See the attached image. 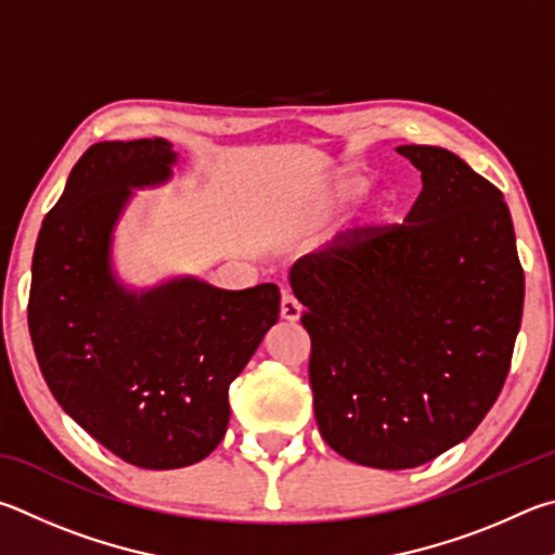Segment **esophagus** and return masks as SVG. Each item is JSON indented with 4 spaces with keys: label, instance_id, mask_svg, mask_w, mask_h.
<instances>
[{
    "label": "esophagus",
    "instance_id": "1",
    "mask_svg": "<svg viewBox=\"0 0 555 555\" xmlns=\"http://www.w3.org/2000/svg\"><path fill=\"white\" fill-rule=\"evenodd\" d=\"M280 317H283L285 322H297V319L302 317V305H299L293 295H283V299H280Z\"/></svg>",
    "mask_w": 555,
    "mask_h": 555
}]
</instances>
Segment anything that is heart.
Here are the masks:
<instances>
[{"instance_id": "heart-1", "label": "heart", "mask_w": 555, "mask_h": 555, "mask_svg": "<svg viewBox=\"0 0 555 555\" xmlns=\"http://www.w3.org/2000/svg\"><path fill=\"white\" fill-rule=\"evenodd\" d=\"M365 178L361 172H351V170H341L336 172L332 180H328L322 192H317L314 202L309 204V214L312 217H324V214H332L336 209L346 207L348 202H353L356 197H361V194L365 192ZM395 209V199L390 197V194H380V197L375 199V219H385L390 217Z\"/></svg>"}]
</instances>
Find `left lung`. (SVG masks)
<instances>
[{
  "instance_id": "8db88e82",
  "label": "left lung",
  "mask_w": 555,
  "mask_h": 555,
  "mask_svg": "<svg viewBox=\"0 0 555 555\" xmlns=\"http://www.w3.org/2000/svg\"><path fill=\"white\" fill-rule=\"evenodd\" d=\"M424 188L404 223L353 229L289 270L332 449L416 468L478 429L507 380L524 270L507 204L436 145H400Z\"/></svg>"
}]
</instances>
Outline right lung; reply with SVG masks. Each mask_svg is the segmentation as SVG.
I'll use <instances>...</instances> for the list:
<instances>
[{"instance_id": "obj_1", "label": "right lung", "mask_w": 555, "mask_h": 555, "mask_svg": "<svg viewBox=\"0 0 555 555\" xmlns=\"http://www.w3.org/2000/svg\"><path fill=\"white\" fill-rule=\"evenodd\" d=\"M165 139L85 151L38 233L28 332L57 404L121 461L199 463L229 424V385L278 322L280 289H219L194 278L143 293L116 283L112 229L131 188L170 178Z\"/></svg>"}]
</instances>
